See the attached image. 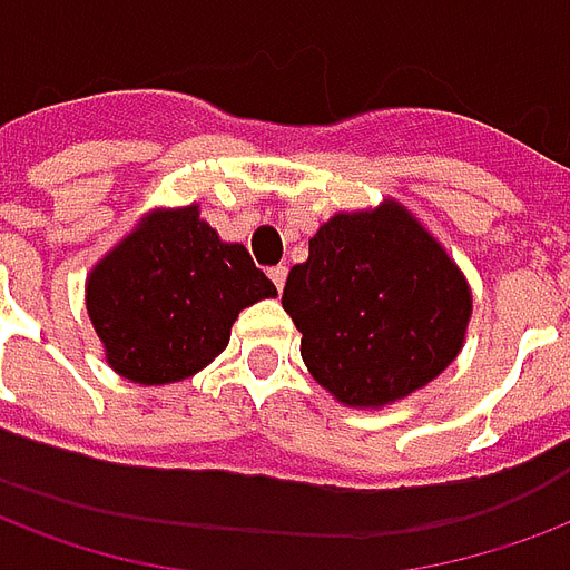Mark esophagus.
Returning <instances> with one entry per match:
<instances>
[{"label":"esophagus","mask_w":570,"mask_h":570,"mask_svg":"<svg viewBox=\"0 0 570 570\" xmlns=\"http://www.w3.org/2000/svg\"><path fill=\"white\" fill-rule=\"evenodd\" d=\"M268 277H272L274 286H277V293H281L286 284V265H274L272 272H268Z\"/></svg>","instance_id":"34e87169"}]
</instances>
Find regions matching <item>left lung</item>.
<instances>
[{
	"label": "left lung",
	"instance_id": "left-lung-1",
	"mask_svg": "<svg viewBox=\"0 0 570 570\" xmlns=\"http://www.w3.org/2000/svg\"><path fill=\"white\" fill-rule=\"evenodd\" d=\"M284 307L314 381L350 407H381L456 360L471 293L444 247L386 202L320 226L286 277Z\"/></svg>",
	"mask_w": 570,
	"mask_h": 570
}]
</instances>
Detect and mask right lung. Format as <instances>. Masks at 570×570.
I'll list each match as a JSON object with an SVG mask.
<instances>
[{
  "label": "right lung",
  "mask_w": 570,
  "mask_h": 570,
  "mask_svg": "<svg viewBox=\"0 0 570 570\" xmlns=\"http://www.w3.org/2000/svg\"><path fill=\"white\" fill-rule=\"evenodd\" d=\"M277 296L242 244L220 242L199 208L154 214L87 281V311L117 374L159 386L205 368L232 323Z\"/></svg>",
  "instance_id": "obj_1"
}]
</instances>
